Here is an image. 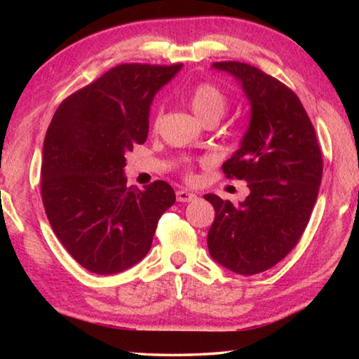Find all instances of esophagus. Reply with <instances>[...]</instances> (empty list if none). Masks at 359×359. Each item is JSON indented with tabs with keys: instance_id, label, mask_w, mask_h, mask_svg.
Wrapping results in <instances>:
<instances>
[{
	"instance_id": "1",
	"label": "esophagus",
	"mask_w": 359,
	"mask_h": 359,
	"mask_svg": "<svg viewBox=\"0 0 359 359\" xmlns=\"http://www.w3.org/2000/svg\"><path fill=\"white\" fill-rule=\"evenodd\" d=\"M175 196H177V201L180 203H190L193 199H196V194L191 193V191H187V190H179L175 193Z\"/></svg>"
}]
</instances>
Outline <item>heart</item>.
Listing matches in <instances>:
<instances>
[{
  "mask_svg": "<svg viewBox=\"0 0 359 359\" xmlns=\"http://www.w3.org/2000/svg\"><path fill=\"white\" fill-rule=\"evenodd\" d=\"M188 104H190L194 115L203 121L208 120H220L224 112L228 111V98L226 95L218 88L217 85L210 82H201L190 90L188 93ZM160 115L154 120V126L156 128Z\"/></svg>",
  "mask_w": 359,
  "mask_h": 359,
  "instance_id": "b5f03b06",
  "label": "heart"
}]
</instances>
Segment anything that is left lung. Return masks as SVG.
I'll return each instance as SVG.
<instances>
[{
  "instance_id": "obj_1",
  "label": "left lung",
  "mask_w": 359,
  "mask_h": 359,
  "mask_svg": "<svg viewBox=\"0 0 359 359\" xmlns=\"http://www.w3.org/2000/svg\"><path fill=\"white\" fill-rule=\"evenodd\" d=\"M212 66L238 79L250 102L241 147L222 166L228 179L245 180L250 194L239 204L204 194L215 209L208 247L218 264L253 276L276 266L301 239L318 196L323 158L293 90L247 63Z\"/></svg>"
}]
</instances>
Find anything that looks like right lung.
<instances>
[{
	"label": "right lung",
	"instance_id": "right-lung-1",
	"mask_svg": "<svg viewBox=\"0 0 359 359\" xmlns=\"http://www.w3.org/2000/svg\"><path fill=\"white\" fill-rule=\"evenodd\" d=\"M180 68L115 66L68 96L48 125L42 203L58 241L90 272L118 274L139 263L160 217L175 203L163 180L144 190L126 187L123 168L126 151L147 141L154 96Z\"/></svg>",
	"mask_w": 359,
	"mask_h": 359
}]
</instances>
